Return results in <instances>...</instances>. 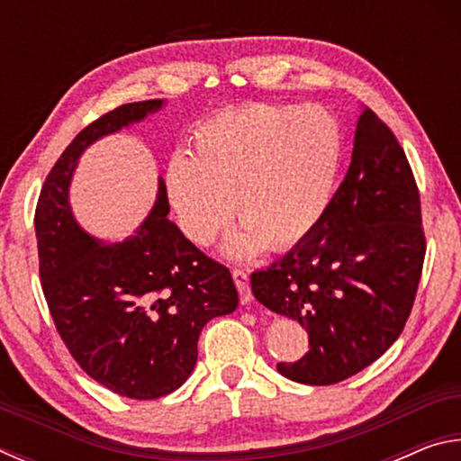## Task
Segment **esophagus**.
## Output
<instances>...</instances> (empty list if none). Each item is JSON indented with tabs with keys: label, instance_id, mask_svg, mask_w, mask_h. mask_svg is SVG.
<instances>
[{
	"label": "esophagus",
	"instance_id": "34e87169",
	"mask_svg": "<svg viewBox=\"0 0 461 461\" xmlns=\"http://www.w3.org/2000/svg\"><path fill=\"white\" fill-rule=\"evenodd\" d=\"M231 276H233V283H236V288H238V293H240L241 305H246V303L252 301V291H249V276H248V272H244L241 268H233L231 270Z\"/></svg>",
	"mask_w": 461,
	"mask_h": 461
}]
</instances>
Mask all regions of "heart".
Segmentation results:
<instances>
[{
	"label": "heart",
	"instance_id": "obj_1",
	"mask_svg": "<svg viewBox=\"0 0 461 461\" xmlns=\"http://www.w3.org/2000/svg\"><path fill=\"white\" fill-rule=\"evenodd\" d=\"M193 156L176 152L165 191L193 244L209 246L236 220L230 249L285 252L309 238L331 205L343 136L321 107L252 104L203 120Z\"/></svg>",
	"mask_w": 461,
	"mask_h": 461
}]
</instances>
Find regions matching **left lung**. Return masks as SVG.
I'll list each match as a JSON object with an SVG mask.
<instances>
[{"label": "left lung", "instance_id": "obj_1", "mask_svg": "<svg viewBox=\"0 0 461 461\" xmlns=\"http://www.w3.org/2000/svg\"><path fill=\"white\" fill-rule=\"evenodd\" d=\"M425 249L407 154L394 131L364 107L352 165L321 223L249 280L264 307L309 333V352L293 364L278 362V372L323 386L376 362L411 315Z\"/></svg>", "mask_w": 461, "mask_h": 461}]
</instances>
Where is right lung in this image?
<instances>
[{"instance_id": "right-lung-1", "label": "right lung", "mask_w": 461, "mask_h": 461, "mask_svg": "<svg viewBox=\"0 0 461 461\" xmlns=\"http://www.w3.org/2000/svg\"><path fill=\"white\" fill-rule=\"evenodd\" d=\"M160 105H120L83 128L46 175L34 213L41 285L60 339L87 376L138 401L181 386L203 327L238 307L230 268L167 217L162 181L152 213L126 241L99 244L73 220L67 191L81 152Z\"/></svg>"}]
</instances>
